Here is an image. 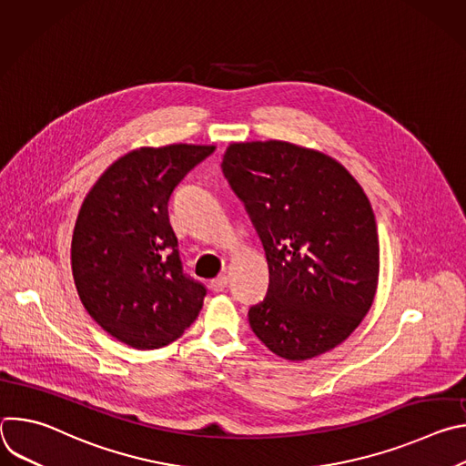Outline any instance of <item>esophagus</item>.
Instances as JSON below:
<instances>
[{
    "label": "esophagus",
    "instance_id": "esophagus-1",
    "mask_svg": "<svg viewBox=\"0 0 466 466\" xmlns=\"http://www.w3.org/2000/svg\"><path fill=\"white\" fill-rule=\"evenodd\" d=\"M227 286H228V279H227V277H218L216 280L210 282V288H212V291H216V293L225 291Z\"/></svg>",
    "mask_w": 466,
    "mask_h": 466
}]
</instances>
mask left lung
Masks as SVG:
<instances>
[{
  "mask_svg": "<svg viewBox=\"0 0 466 466\" xmlns=\"http://www.w3.org/2000/svg\"><path fill=\"white\" fill-rule=\"evenodd\" d=\"M221 167L268 256V295L248 309L256 338L289 361L343 343L370 309L380 273L363 187L338 160L280 140L230 144Z\"/></svg>",
  "mask_w": 466,
  "mask_h": 466,
  "instance_id": "obj_1",
  "label": "left lung"
}]
</instances>
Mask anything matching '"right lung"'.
Returning a JSON list of instances; mask_svg holds the SVG:
<instances>
[{"mask_svg": "<svg viewBox=\"0 0 466 466\" xmlns=\"http://www.w3.org/2000/svg\"><path fill=\"white\" fill-rule=\"evenodd\" d=\"M214 146L140 147L117 158L85 197L72 271L90 317L117 341L153 350L178 339L207 288L186 277L167 203Z\"/></svg>", "mask_w": 466, "mask_h": 466, "instance_id": "obj_1", "label": "right lung"}]
</instances>
